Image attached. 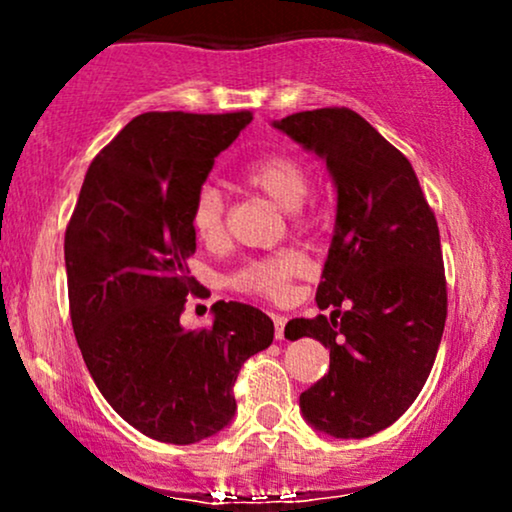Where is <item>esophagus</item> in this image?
Masks as SVG:
<instances>
[{
	"mask_svg": "<svg viewBox=\"0 0 512 512\" xmlns=\"http://www.w3.org/2000/svg\"><path fill=\"white\" fill-rule=\"evenodd\" d=\"M272 320H274V337L284 339V327H286V322H289V317H286V315H272Z\"/></svg>",
	"mask_w": 512,
	"mask_h": 512,
	"instance_id": "34e87169",
	"label": "esophagus"
}]
</instances>
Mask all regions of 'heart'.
I'll list each match as a JSON object with an SVG mask.
<instances>
[{"label": "heart", "instance_id": "b5f03b06", "mask_svg": "<svg viewBox=\"0 0 512 512\" xmlns=\"http://www.w3.org/2000/svg\"><path fill=\"white\" fill-rule=\"evenodd\" d=\"M245 182L269 197L276 207L293 211L303 207L313 187V175L291 154H269L250 163L243 173ZM192 231L204 243H214L223 233V197L219 187L202 185L197 190L190 211ZM305 272V260L298 252H279V255L250 260L233 276V286L240 291L257 293V296L281 298L289 293L291 279Z\"/></svg>", "mask_w": 512, "mask_h": 512}]
</instances>
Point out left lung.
Wrapping results in <instances>:
<instances>
[{
  "mask_svg": "<svg viewBox=\"0 0 512 512\" xmlns=\"http://www.w3.org/2000/svg\"><path fill=\"white\" fill-rule=\"evenodd\" d=\"M272 127L322 158L337 190L315 296L332 313L286 325L291 339L330 349L301 414L325 436L368 438L411 407L436 361L448 315L436 216L411 163L354 110H305Z\"/></svg>",
  "mask_w": 512,
  "mask_h": 512,
  "instance_id": "left-lung-1",
  "label": "left lung"
}]
</instances>
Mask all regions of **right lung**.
I'll use <instances>...</instances> for the list:
<instances>
[{
  "label": "right lung",
  "instance_id": "obj_1",
  "mask_svg": "<svg viewBox=\"0 0 512 512\" xmlns=\"http://www.w3.org/2000/svg\"><path fill=\"white\" fill-rule=\"evenodd\" d=\"M250 113H144L93 158L64 236L69 310L88 373L129 426L173 445L216 436L236 414L240 368L274 322L245 303L211 305V327L180 313L199 284L192 202Z\"/></svg>",
  "mask_w": 512,
  "mask_h": 512
}]
</instances>
